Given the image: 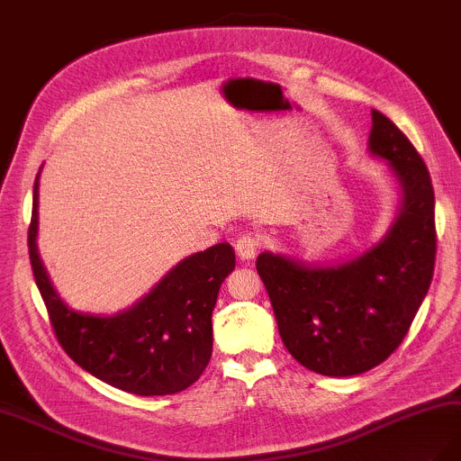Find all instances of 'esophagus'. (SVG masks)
Masks as SVG:
<instances>
[{
    "label": "esophagus",
    "mask_w": 461,
    "mask_h": 461,
    "mask_svg": "<svg viewBox=\"0 0 461 461\" xmlns=\"http://www.w3.org/2000/svg\"><path fill=\"white\" fill-rule=\"evenodd\" d=\"M258 247H260L258 237L257 235H250V233H245L241 237H237V241H235V252H237V257H240L241 260L254 258V254H257Z\"/></svg>",
    "instance_id": "1"
}]
</instances>
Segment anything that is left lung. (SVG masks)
Instances as JSON below:
<instances>
[{
	"label": "left lung",
	"instance_id": "obj_1",
	"mask_svg": "<svg viewBox=\"0 0 461 461\" xmlns=\"http://www.w3.org/2000/svg\"><path fill=\"white\" fill-rule=\"evenodd\" d=\"M368 144L389 161L404 192L385 240L336 267H310L271 252L257 260L285 348L322 376H355L384 363L411 330L433 279L429 170L406 134L376 110Z\"/></svg>",
	"mask_w": 461,
	"mask_h": 461
}]
</instances>
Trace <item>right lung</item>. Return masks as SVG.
Returning <instances> with one entry per match:
<instances>
[{"label":"right lung","mask_w":461,"mask_h":461,"mask_svg":"<svg viewBox=\"0 0 461 461\" xmlns=\"http://www.w3.org/2000/svg\"><path fill=\"white\" fill-rule=\"evenodd\" d=\"M36 233L38 178L28 228L30 264L50 327L70 359L95 378L142 397L173 395L199 380L212 355L211 315L220 285L235 267L231 245L187 257L134 308L96 317L62 303L40 260Z\"/></svg>","instance_id":"1"}]
</instances>
